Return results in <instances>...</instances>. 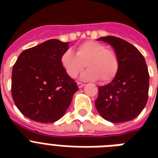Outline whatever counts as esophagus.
<instances>
[{"label": "esophagus", "mask_w": 158, "mask_h": 158, "mask_svg": "<svg viewBox=\"0 0 158 158\" xmlns=\"http://www.w3.org/2000/svg\"><path fill=\"white\" fill-rule=\"evenodd\" d=\"M77 84H78L79 88H82V87H84V85H85V84H84V83H81V82H77Z\"/></svg>", "instance_id": "obj_1"}]
</instances>
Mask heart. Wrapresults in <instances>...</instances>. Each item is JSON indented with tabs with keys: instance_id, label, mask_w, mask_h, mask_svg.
<instances>
[{
	"instance_id": "obj_1",
	"label": "heart",
	"mask_w": 158,
	"mask_h": 158,
	"mask_svg": "<svg viewBox=\"0 0 158 158\" xmlns=\"http://www.w3.org/2000/svg\"><path fill=\"white\" fill-rule=\"evenodd\" d=\"M60 62L66 74L75 78L84 69L82 74L87 80L100 79L102 83H109L115 77L119 69V59L116 53L106 48L103 43L87 41L77 48L76 55L71 50L65 51L61 56Z\"/></svg>"
}]
</instances>
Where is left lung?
Returning a JSON list of instances; mask_svg holds the SVG:
<instances>
[{
	"mask_svg": "<svg viewBox=\"0 0 158 158\" xmlns=\"http://www.w3.org/2000/svg\"><path fill=\"white\" fill-rule=\"evenodd\" d=\"M111 45L119 59V69L110 84L98 88L95 106L105 120L129 121L139 115L148 98L149 74L142 53L122 38H98Z\"/></svg>",
	"mask_w": 158,
	"mask_h": 158,
	"instance_id": "1",
	"label": "left lung"
}]
</instances>
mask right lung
Masks as SVG:
<instances>
[{
  "label": "right lung",
  "instance_id": "add662e5",
  "mask_svg": "<svg viewBox=\"0 0 158 158\" xmlns=\"http://www.w3.org/2000/svg\"><path fill=\"white\" fill-rule=\"evenodd\" d=\"M68 49V43L51 39L19 56L12 69L11 94L26 117L52 123L65 113L79 89L60 62Z\"/></svg>",
  "mask_w": 158,
  "mask_h": 158
}]
</instances>
